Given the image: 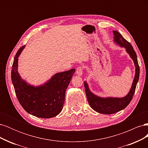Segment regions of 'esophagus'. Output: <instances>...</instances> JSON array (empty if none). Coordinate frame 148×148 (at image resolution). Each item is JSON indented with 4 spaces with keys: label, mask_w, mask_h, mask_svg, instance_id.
<instances>
[{
    "label": "esophagus",
    "mask_w": 148,
    "mask_h": 148,
    "mask_svg": "<svg viewBox=\"0 0 148 148\" xmlns=\"http://www.w3.org/2000/svg\"><path fill=\"white\" fill-rule=\"evenodd\" d=\"M76 71H77V74L78 76L82 75V74H83V67L81 66H78L77 68V70H76Z\"/></svg>",
    "instance_id": "obj_1"
}]
</instances>
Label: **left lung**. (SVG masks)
Instances as JSON below:
<instances>
[{
  "mask_svg": "<svg viewBox=\"0 0 148 148\" xmlns=\"http://www.w3.org/2000/svg\"><path fill=\"white\" fill-rule=\"evenodd\" d=\"M114 35V41L120 47H125L126 51L133 59L135 66V75L133 79L132 86L131 87L128 95L122 98L118 97H101L94 95L89 90L88 84L85 81L84 86L86 92L88 101L91 108L97 112L102 114H112L125 109L131 102L134 93L135 91L136 84L140 76V66L138 63L137 56L135 51L131 45L126 39L117 31H113Z\"/></svg>",
  "mask_w": 148,
  "mask_h": 148,
  "instance_id": "1",
  "label": "left lung"
}]
</instances>
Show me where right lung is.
<instances>
[{"mask_svg":"<svg viewBox=\"0 0 148 148\" xmlns=\"http://www.w3.org/2000/svg\"><path fill=\"white\" fill-rule=\"evenodd\" d=\"M25 47H21L17 51L12 65L11 78L17 99L28 113L36 117H56L63 108L66 89L75 70L57 73L41 86L30 85L21 79L17 71L18 58Z\"/></svg>","mask_w":148,"mask_h":148,"instance_id":"right-lung-1","label":"right lung"}]
</instances>
